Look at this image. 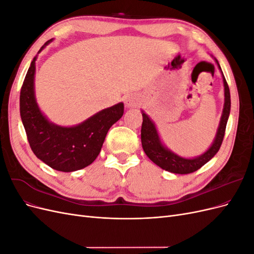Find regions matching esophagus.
<instances>
[{
	"label": "esophagus",
	"mask_w": 254,
	"mask_h": 254,
	"mask_svg": "<svg viewBox=\"0 0 254 254\" xmlns=\"http://www.w3.org/2000/svg\"><path fill=\"white\" fill-rule=\"evenodd\" d=\"M125 104L128 108H133V107H136L139 105V98L135 95H129L125 99Z\"/></svg>",
	"instance_id": "esophagus-1"
}]
</instances>
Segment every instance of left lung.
<instances>
[{"instance_id": "8db88e82", "label": "left lung", "mask_w": 254, "mask_h": 254, "mask_svg": "<svg viewBox=\"0 0 254 254\" xmlns=\"http://www.w3.org/2000/svg\"><path fill=\"white\" fill-rule=\"evenodd\" d=\"M215 63L217 64L218 68L222 75V81H224V88H225V103H224V109H222L221 118L219 125L217 128L216 135L215 139L207 150H205L202 155L197 156L194 158H184L178 156L177 153L173 152L171 149H168L166 146L162 143L160 139V135L158 133V130L156 128L155 123H153L150 118L142 110V129H141V141H142V147L147 156L153 163L157 164L159 167L173 174H180L186 175L190 174L198 171L199 168L203 166L205 163L216 155L219 150L222 140H224L225 131L227 122L230 115V109H231V98H230V90L229 86L226 81V78L220 65L216 58Z\"/></svg>"}]
</instances>
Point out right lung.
<instances>
[{"instance_id":"obj_1","label":"right lung","mask_w":254,"mask_h":254,"mask_svg":"<svg viewBox=\"0 0 254 254\" xmlns=\"http://www.w3.org/2000/svg\"><path fill=\"white\" fill-rule=\"evenodd\" d=\"M53 40L45 42L39 53ZM36 60L34 57L20 93V114L30 148L36 157L59 172H75L97 158L110 127L124 113V104L103 109L75 126L50 122L38 106L35 95Z\"/></svg>"}]
</instances>
